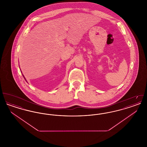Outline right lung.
<instances>
[{"mask_svg":"<svg viewBox=\"0 0 147 147\" xmlns=\"http://www.w3.org/2000/svg\"><path fill=\"white\" fill-rule=\"evenodd\" d=\"M23 77H24V76H23Z\"/></svg>","mask_w":147,"mask_h":147,"instance_id":"right-lung-1","label":"right lung"}]
</instances>
